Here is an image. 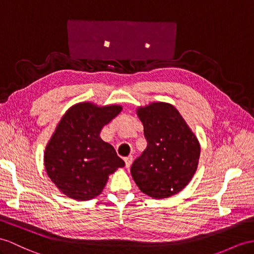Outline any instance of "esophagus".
<instances>
[{
  "label": "esophagus",
  "mask_w": 254,
  "mask_h": 254,
  "mask_svg": "<svg viewBox=\"0 0 254 254\" xmlns=\"http://www.w3.org/2000/svg\"><path fill=\"white\" fill-rule=\"evenodd\" d=\"M125 161H126V166H127V168H128L129 166H131L132 162H133V157H132V155H128V157L125 158Z\"/></svg>",
  "instance_id": "obj_1"
}]
</instances>
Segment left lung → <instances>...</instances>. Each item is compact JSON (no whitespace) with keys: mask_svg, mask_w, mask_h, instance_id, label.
Here are the masks:
<instances>
[{"mask_svg":"<svg viewBox=\"0 0 254 254\" xmlns=\"http://www.w3.org/2000/svg\"><path fill=\"white\" fill-rule=\"evenodd\" d=\"M136 112L144 126L147 148L132 164V177L148 196L170 197L183 190L196 172L199 142L171 104L155 102Z\"/></svg>","mask_w":254,"mask_h":254,"instance_id":"8db88e82","label":"left lung"}]
</instances>
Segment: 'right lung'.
I'll list each match as a JSON object with an SVG mask.
<instances>
[{
	"label": "right lung",
	"instance_id": "1",
	"mask_svg": "<svg viewBox=\"0 0 254 254\" xmlns=\"http://www.w3.org/2000/svg\"><path fill=\"white\" fill-rule=\"evenodd\" d=\"M122 110L83 102L64 114L44 152L48 177L63 194L77 200L100 195L108 176L126 165L115 148L100 137L104 126Z\"/></svg>",
	"mask_w": 254,
	"mask_h": 254
}]
</instances>
